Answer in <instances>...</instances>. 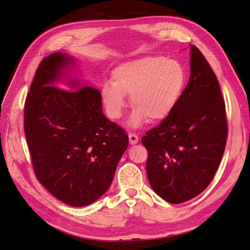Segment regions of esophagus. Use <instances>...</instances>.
Segmentation results:
<instances>
[{
    "label": "esophagus",
    "instance_id": "1",
    "mask_svg": "<svg viewBox=\"0 0 250 250\" xmlns=\"http://www.w3.org/2000/svg\"><path fill=\"white\" fill-rule=\"evenodd\" d=\"M128 139H130V143L132 144V146H134V144H136L137 142H138V140H139L138 136H137V135L134 134V133H130V134H128Z\"/></svg>",
    "mask_w": 250,
    "mask_h": 250
}]
</instances>
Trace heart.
Segmentation results:
<instances>
[{"label":"heart","mask_w":250,"mask_h":250,"mask_svg":"<svg viewBox=\"0 0 250 250\" xmlns=\"http://www.w3.org/2000/svg\"><path fill=\"white\" fill-rule=\"evenodd\" d=\"M182 64L163 56H147L120 64L112 72V84L102 88V101L112 119L122 116L125 96L134 111L130 123L137 126L147 118L160 122L170 115L186 85Z\"/></svg>","instance_id":"b5f03b06"}]
</instances>
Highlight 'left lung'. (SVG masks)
I'll return each instance as SVG.
<instances>
[{
    "label": "left lung",
    "instance_id": "1",
    "mask_svg": "<svg viewBox=\"0 0 250 250\" xmlns=\"http://www.w3.org/2000/svg\"><path fill=\"white\" fill-rule=\"evenodd\" d=\"M191 75L170 115L142 137L151 188L170 204L200 194L219 167L228 139L225 103L213 69L191 45Z\"/></svg>",
    "mask_w": 250,
    "mask_h": 250
}]
</instances>
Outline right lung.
Returning a JSON list of instances; mask_svg holds the SVG:
<instances>
[{
    "instance_id": "obj_1",
    "label": "right lung",
    "mask_w": 250,
    "mask_h": 250,
    "mask_svg": "<svg viewBox=\"0 0 250 250\" xmlns=\"http://www.w3.org/2000/svg\"><path fill=\"white\" fill-rule=\"evenodd\" d=\"M69 60L54 53L40 62L25 102L23 130L38 182L64 204L85 207L110 187L128 136L104 115L98 89L56 85Z\"/></svg>"
}]
</instances>
